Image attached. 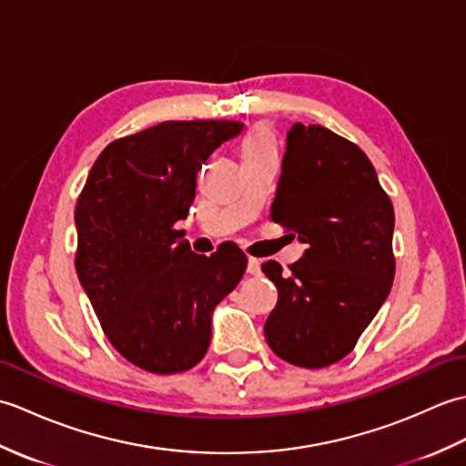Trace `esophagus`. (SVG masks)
Segmentation results:
<instances>
[{"instance_id":"1","label":"esophagus","mask_w":466,"mask_h":466,"mask_svg":"<svg viewBox=\"0 0 466 466\" xmlns=\"http://www.w3.org/2000/svg\"><path fill=\"white\" fill-rule=\"evenodd\" d=\"M248 274H252V276H256V274H260V260H256V258H248Z\"/></svg>"}]
</instances>
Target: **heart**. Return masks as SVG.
<instances>
[{"label": "heart", "instance_id": "1", "mask_svg": "<svg viewBox=\"0 0 466 466\" xmlns=\"http://www.w3.org/2000/svg\"><path fill=\"white\" fill-rule=\"evenodd\" d=\"M260 152H274L272 137L266 130H256L244 140V154H260Z\"/></svg>", "mask_w": 466, "mask_h": 466}]
</instances>
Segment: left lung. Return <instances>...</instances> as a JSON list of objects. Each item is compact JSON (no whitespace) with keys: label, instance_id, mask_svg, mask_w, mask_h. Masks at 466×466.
Wrapping results in <instances>:
<instances>
[{"label":"left lung","instance_id":"obj_1","mask_svg":"<svg viewBox=\"0 0 466 466\" xmlns=\"http://www.w3.org/2000/svg\"><path fill=\"white\" fill-rule=\"evenodd\" d=\"M270 216L306 250L289 276L279 262L262 264L279 289L266 342L286 362L324 369L354 349L390 292L392 202L359 146L294 124Z\"/></svg>","mask_w":466,"mask_h":466}]
</instances>
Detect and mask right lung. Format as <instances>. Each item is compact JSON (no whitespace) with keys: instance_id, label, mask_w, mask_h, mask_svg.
I'll return each mask as SVG.
<instances>
[{"instance_id":"add662e5","label":"right lung","mask_w":466,"mask_h":466,"mask_svg":"<svg viewBox=\"0 0 466 466\" xmlns=\"http://www.w3.org/2000/svg\"><path fill=\"white\" fill-rule=\"evenodd\" d=\"M242 122H162L106 146L76 206V270L114 349L154 374L192 369L212 339V312L240 282L246 256L210 258L174 230L196 176Z\"/></svg>"}]
</instances>
